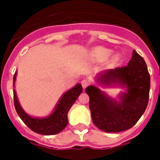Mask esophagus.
<instances>
[{"label": "esophagus", "mask_w": 160, "mask_h": 160, "mask_svg": "<svg viewBox=\"0 0 160 160\" xmlns=\"http://www.w3.org/2000/svg\"><path fill=\"white\" fill-rule=\"evenodd\" d=\"M89 84H90L89 80H88L87 79H83V80H81V85L82 87H83V89H85V88H86Z\"/></svg>", "instance_id": "34e87169"}]
</instances>
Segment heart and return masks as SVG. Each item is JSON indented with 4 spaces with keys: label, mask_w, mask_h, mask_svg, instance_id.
I'll return each mask as SVG.
<instances>
[{
    "label": "heart",
    "mask_w": 160,
    "mask_h": 160,
    "mask_svg": "<svg viewBox=\"0 0 160 160\" xmlns=\"http://www.w3.org/2000/svg\"><path fill=\"white\" fill-rule=\"evenodd\" d=\"M94 53L95 55H96L97 57H98L99 59H104V58L110 56V54L111 53V50L108 49H105V48L100 47L95 49ZM119 56L118 54H114V56L111 57V61H112V62H117Z\"/></svg>",
    "instance_id": "obj_1"
}]
</instances>
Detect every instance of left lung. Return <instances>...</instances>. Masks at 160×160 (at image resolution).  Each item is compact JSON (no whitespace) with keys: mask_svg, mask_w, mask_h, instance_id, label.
Instances as JSON below:
<instances>
[{"mask_svg":"<svg viewBox=\"0 0 160 160\" xmlns=\"http://www.w3.org/2000/svg\"><path fill=\"white\" fill-rule=\"evenodd\" d=\"M98 80L105 84L120 83L126 93L120 102L105 96L98 88L89 86V107L93 124L106 132H119L133 127L146 111L149 103L150 76L144 59L135 50L128 66L104 72Z\"/></svg>","mask_w":160,"mask_h":160,"instance_id":"1","label":"left lung"}]
</instances>
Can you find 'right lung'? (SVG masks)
I'll list each match as a JSON object with an SVG mask.
<instances>
[{
    "instance_id": "obj_1",
    "label": "right lung",
    "mask_w": 160,
    "mask_h": 160,
    "mask_svg": "<svg viewBox=\"0 0 160 160\" xmlns=\"http://www.w3.org/2000/svg\"><path fill=\"white\" fill-rule=\"evenodd\" d=\"M15 77L16 72L14 75V82L15 81ZM82 90L83 88L80 83L68 90L61 98L52 114L45 118H35L28 115L21 108L18 101L15 90H14V108L21 119L31 130L41 135H55L63 130L67 125L68 111L79 95L82 93Z\"/></svg>"
}]
</instances>
